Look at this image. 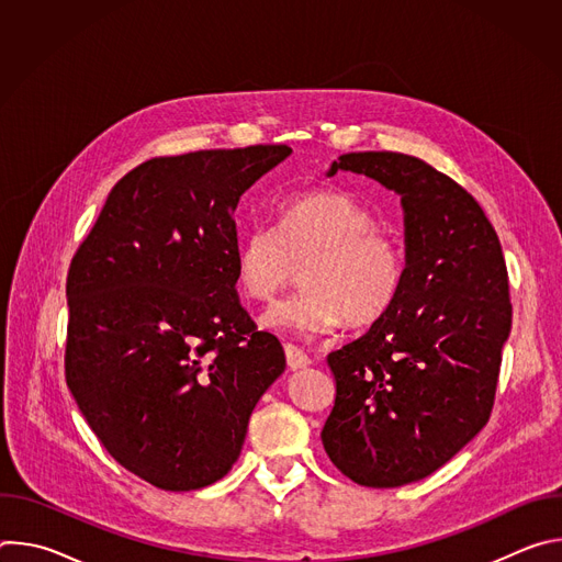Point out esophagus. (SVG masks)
<instances>
[{"label": "esophagus", "mask_w": 562, "mask_h": 562, "mask_svg": "<svg viewBox=\"0 0 562 562\" xmlns=\"http://www.w3.org/2000/svg\"><path fill=\"white\" fill-rule=\"evenodd\" d=\"M284 353H286V364L297 371V369H306L311 364V358L295 345H284Z\"/></svg>", "instance_id": "1"}]
</instances>
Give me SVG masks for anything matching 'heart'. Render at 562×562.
<instances>
[{
  "label": "heart",
  "instance_id": "1",
  "mask_svg": "<svg viewBox=\"0 0 562 562\" xmlns=\"http://www.w3.org/2000/svg\"><path fill=\"white\" fill-rule=\"evenodd\" d=\"M373 215L338 191H308L280 206V226L256 224L235 251L239 289L271 300L304 265L300 291L276 302L262 325L297 336L325 334L347 323L364 327L393 304L405 278L397 239Z\"/></svg>",
  "mask_w": 562,
  "mask_h": 562
}]
</instances>
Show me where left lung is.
<instances>
[{
	"label": "left lung",
	"instance_id": "obj_1",
	"mask_svg": "<svg viewBox=\"0 0 562 562\" xmlns=\"http://www.w3.org/2000/svg\"><path fill=\"white\" fill-rule=\"evenodd\" d=\"M400 195L405 278L386 313L331 351L336 405L323 429L353 483L403 487L449 462L490 420L512 302L501 239L480 204L423 159L391 150L340 155Z\"/></svg>",
	"mask_w": 562,
	"mask_h": 562
}]
</instances>
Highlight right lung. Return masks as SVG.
Returning <instances> with one entry per match:
<instances>
[{"instance_id": "obj_1", "label": "right lung", "mask_w": 562, "mask_h": 562, "mask_svg": "<svg viewBox=\"0 0 562 562\" xmlns=\"http://www.w3.org/2000/svg\"><path fill=\"white\" fill-rule=\"evenodd\" d=\"M289 155L153 157L113 187L70 262L66 384L106 451L157 490L224 477L286 367L239 304L233 213Z\"/></svg>"}]
</instances>
